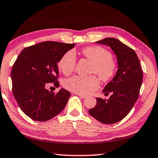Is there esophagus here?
<instances>
[{
	"label": "esophagus",
	"instance_id": "34e87169",
	"mask_svg": "<svg viewBox=\"0 0 158 158\" xmlns=\"http://www.w3.org/2000/svg\"><path fill=\"white\" fill-rule=\"evenodd\" d=\"M76 95H79L80 98H86V95H82V94H79V93H76Z\"/></svg>",
	"mask_w": 158,
	"mask_h": 158
}]
</instances>
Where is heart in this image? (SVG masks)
I'll list each match as a JSON object with an SVG mask.
<instances>
[{
	"label": "heart",
	"instance_id": "obj_1",
	"mask_svg": "<svg viewBox=\"0 0 158 158\" xmlns=\"http://www.w3.org/2000/svg\"><path fill=\"white\" fill-rule=\"evenodd\" d=\"M84 56L94 63L93 73H96L103 81H106L114 76L116 63L108 50L101 47H89L82 51ZM77 63L76 54L73 51L66 52L58 62V68L65 75H69L74 70ZM64 87L70 91L79 94H90L100 86V81L95 76H74L67 79Z\"/></svg>",
	"mask_w": 158,
	"mask_h": 158
}]
</instances>
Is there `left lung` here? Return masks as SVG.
<instances>
[{
    "label": "left lung",
    "mask_w": 158,
    "mask_h": 158,
    "mask_svg": "<svg viewBox=\"0 0 158 158\" xmlns=\"http://www.w3.org/2000/svg\"><path fill=\"white\" fill-rule=\"evenodd\" d=\"M97 43L108 45L116 54L118 68L116 75L106 84L103 93L112 94L108 100L97 98L90 115L104 124H114L130 113L139 94L143 73L137 53L127 45L114 37H107Z\"/></svg>",
    "instance_id": "1"
}]
</instances>
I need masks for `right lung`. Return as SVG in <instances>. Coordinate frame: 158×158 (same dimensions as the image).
<instances>
[{
	"label": "right lung",
	"instance_id": "1",
	"mask_svg": "<svg viewBox=\"0 0 158 158\" xmlns=\"http://www.w3.org/2000/svg\"><path fill=\"white\" fill-rule=\"evenodd\" d=\"M75 44L46 41L23 49L12 66V93L26 116L47 121L60 114L70 93L61 89L57 93L45 89L49 83L60 85L57 63Z\"/></svg>",
	"mask_w": 158,
	"mask_h": 158
}]
</instances>
